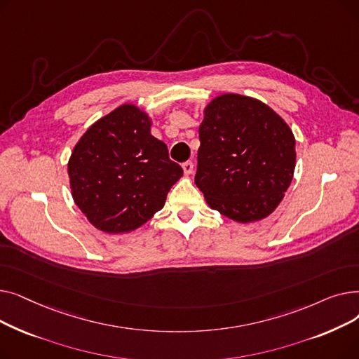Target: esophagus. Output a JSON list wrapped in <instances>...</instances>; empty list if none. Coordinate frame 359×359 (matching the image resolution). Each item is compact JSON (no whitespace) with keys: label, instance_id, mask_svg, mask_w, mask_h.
I'll use <instances>...</instances> for the list:
<instances>
[{"label":"esophagus","instance_id":"esophagus-1","mask_svg":"<svg viewBox=\"0 0 359 359\" xmlns=\"http://www.w3.org/2000/svg\"><path fill=\"white\" fill-rule=\"evenodd\" d=\"M183 172H184V175L186 176H189V175H192L194 173V163L192 161H186V163H183Z\"/></svg>","mask_w":359,"mask_h":359}]
</instances>
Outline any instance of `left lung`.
I'll use <instances>...</instances> for the list:
<instances>
[{
    "mask_svg": "<svg viewBox=\"0 0 359 359\" xmlns=\"http://www.w3.org/2000/svg\"><path fill=\"white\" fill-rule=\"evenodd\" d=\"M195 184L211 210L249 224L271 215L295 170V137L255 97L225 93L203 109Z\"/></svg>",
    "mask_w": 359,
    "mask_h": 359,
    "instance_id": "obj_1",
    "label": "left lung"
}]
</instances>
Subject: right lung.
Segmentation results:
<instances>
[{"mask_svg": "<svg viewBox=\"0 0 359 359\" xmlns=\"http://www.w3.org/2000/svg\"><path fill=\"white\" fill-rule=\"evenodd\" d=\"M149 115L125 103L94 122L68 160L71 195L90 224L130 233L153 218L183 176L167 145L151 135Z\"/></svg>", "mask_w": 359, "mask_h": 359, "instance_id": "1", "label": "right lung"}]
</instances>
